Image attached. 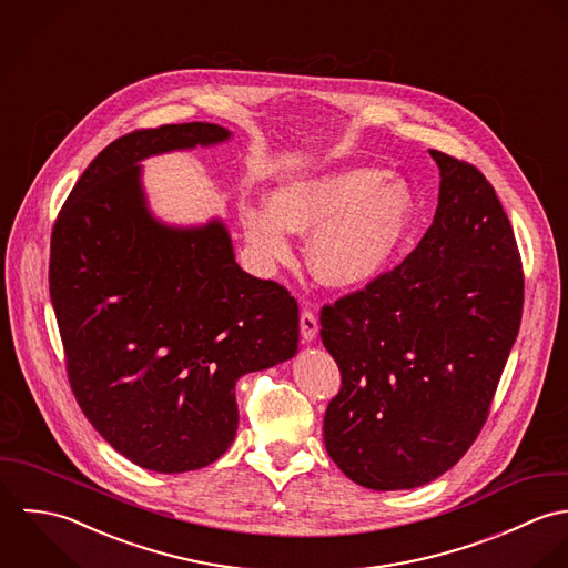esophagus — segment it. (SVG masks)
<instances>
[{
  "label": "esophagus",
  "instance_id": "1",
  "mask_svg": "<svg viewBox=\"0 0 568 568\" xmlns=\"http://www.w3.org/2000/svg\"><path fill=\"white\" fill-rule=\"evenodd\" d=\"M301 336L305 342H314V338L318 336V318L310 310H305L301 314Z\"/></svg>",
  "mask_w": 568,
  "mask_h": 568
}]
</instances>
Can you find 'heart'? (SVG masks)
<instances>
[{
  "mask_svg": "<svg viewBox=\"0 0 568 568\" xmlns=\"http://www.w3.org/2000/svg\"><path fill=\"white\" fill-rule=\"evenodd\" d=\"M417 220V197L402 178L348 166L292 180L270 195V211L245 209L243 227L265 263L287 261V232L310 236V270L332 290L373 283L393 263Z\"/></svg>",
  "mask_w": 568,
  "mask_h": 568,
  "instance_id": "b5f03b06",
  "label": "heart"
}]
</instances>
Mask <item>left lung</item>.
<instances>
[{"instance_id":"obj_1","label":"left lung","mask_w":568,"mask_h":568,"mask_svg":"<svg viewBox=\"0 0 568 568\" xmlns=\"http://www.w3.org/2000/svg\"><path fill=\"white\" fill-rule=\"evenodd\" d=\"M439 204L419 245L362 292L323 307L342 373L325 446L357 485L422 487L478 437L523 316L511 224L485 175L430 149Z\"/></svg>"}]
</instances>
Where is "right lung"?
Masks as SVG:
<instances>
[{
	"mask_svg": "<svg viewBox=\"0 0 568 568\" xmlns=\"http://www.w3.org/2000/svg\"><path fill=\"white\" fill-rule=\"evenodd\" d=\"M213 122L133 131L85 169L52 230L50 298L77 402L131 463L182 474L234 442L239 377L298 351V305L234 261L224 220H158L142 160L217 146Z\"/></svg>",
	"mask_w": 568,
	"mask_h": 568,
	"instance_id": "add662e5",
	"label": "right lung"
}]
</instances>
